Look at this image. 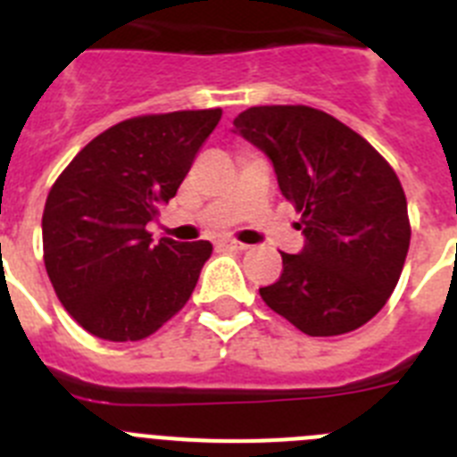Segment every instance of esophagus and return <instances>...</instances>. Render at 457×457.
Instances as JSON below:
<instances>
[{
  "label": "esophagus",
  "mask_w": 457,
  "mask_h": 457,
  "mask_svg": "<svg viewBox=\"0 0 457 457\" xmlns=\"http://www.w3.org/2000/svg\"><path fill=\"white\" fill-rule=\"evenodd\" d=\"M220 247L231 249V252H245V249H247V245H242V242H236V240H228V237H224V240H220Z\"/></svg>",
  "instance_id": "34e87169"
}]
</instances>
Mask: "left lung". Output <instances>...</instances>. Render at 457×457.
<instances>
[{
    "instance_id": "8db88e82",
    "label": "left lung",
    "mask_w": 457,
    "mask_h": 457,
    "mask_svg": "<svg viewBox=\"0 0 457 457\" xmlns=\"http://www.w3.org/2000/svg\"><path fill=\"white\" fill-rule=\"evenodd\" d=\"M236 132L272 160L281 194L302 215L300 253H281L284 272L261 288L278 316L309 337L366 325L394 293L410 217L403 185L369 141L306 104L249 107Z\"/></svg>"
}]
</instances>
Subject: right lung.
Listing matches in <instances>:
<instances>
[{"mask_svg":"<svg viewBox=\"0 0 457 457\" xmlns=\"http://www.w3.org/2000/svg\"><path fill=\"white\" fill-rule=\"evenodd\" d=\"M221 109L120 120L72 157L43 210L54 293L93 337L141 341L187 304L208 240L153 245L146 224L176 196Z\"/></svg>","mask_w":457,"mask_h":457,"instance_id":"right-lung-1","label":"right lung"}]
</instances>
